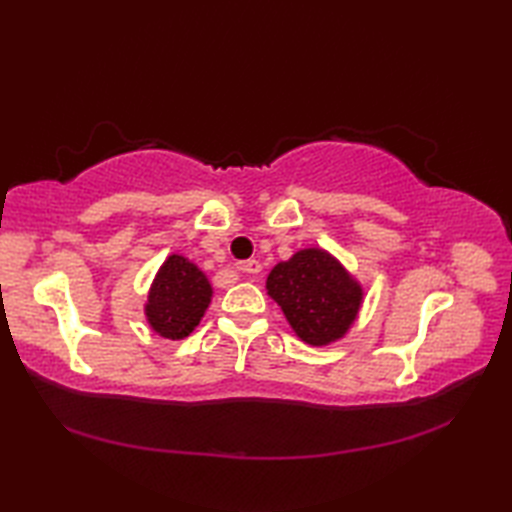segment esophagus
Returning a JSON list of instances; mask_svg holds the SVG:
<instances>
[{
    "mask_svg": "<svg viewBox=\"0 0 512 512\" xmlns=\"http://www.w3.org/2000/svg\"><path fill=\"white\" fill-rule=\"evenodd\" d=\"M242 273H248V275H257L259 270H262V264L257 262V259H248V262H242L237 266Z\"/></svg>",
    "mask_w": 512,
    "mask_h": 512,
    "instance_id": "obj_1",
    "label": "esophagus"
}]
</instances>
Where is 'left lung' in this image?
<instances>
[{
  "label": "left lung",
  "instance_id": "8db88e82",
  "mask_svg": "<svg viewBox=\"0 0 512 512\" xmlns=\"http://www.w3.org/2000/svg\"><path fill=\"white\" fill-rule=\"evenodd\" d=\"M266 288L308 345L341 339L363 303L361 284L321 248H303L288 262H279L270 270Z\"/></svg>",
  "mask_w": 512,
  "mask_h": 512
}]
</instances>
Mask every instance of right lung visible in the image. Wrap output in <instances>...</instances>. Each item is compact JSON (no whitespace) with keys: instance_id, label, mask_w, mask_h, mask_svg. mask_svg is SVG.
<instances>
[{"instance_id":"add662e5","label":"right lung","mask_w":512,"mask_h":512,"mask_svg":"<svg viewBox=\"0 0 512 512\" xmlns=\"http://www.w3.org/2000/svg\"><path fill=\"white\" fill-rule=\"evenodd\" d=\"M213 288L187 257L169 255L151 284L145 314L154 332L171 341L189 336L204 317Z\"/></svg>"}]
</instances>
